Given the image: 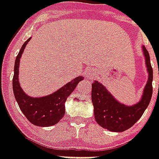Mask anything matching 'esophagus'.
<instances>
[{
    "label": "esophagus",
    "mask_w": 159,
    "mask_h": 159,
    "mask_svg": "<svg viewBox=\"0 0 159 159\" xmlns=\"http://www.w3.org/2000/svg\"><path fill=\"white\" fill-rule=\"evenodd\" d=\"M86 77H87V78H89V79H93V77H95V75H94L93 72H91V71H88L87 73H86Z\"/></svg>",
    "instance_id": "1"
}]
</instances>
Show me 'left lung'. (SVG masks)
<instances>
[{"mask_svg": "<svg viewBox=\"0 0 159 159\" xmlns=\"http://www.w3.org/2000/svg\"><path fill=\"white\" fill-rule=\"evenodd\" d=\"M149 78L140 102L132 106H126L115 100L105 87L97 81L92 83L91 100L94 106L95 121L102 127L111 131L122 132L133 126L149 106L153 94V68L149 54L143 46Z\"/></svg>", "mask_w": 159, "mask_h": 159, "instance_id": "obj_1", "label": "left lung"}]
</instances>
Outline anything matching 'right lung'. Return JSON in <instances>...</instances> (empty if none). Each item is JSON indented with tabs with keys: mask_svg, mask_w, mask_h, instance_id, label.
<instances>
[{
	"mask_svg": "<svg viewBox=\"0 0 159 159\" xmlns=\"http://www.w3.org/2000/svg\"><path fill=\"white\" fill-rule=\"evenodd\" d=\"M30 40L31 37L24 42L15 59L13 91L19 108L31 123L38 126H50L56 124L64 117L65 113L64 104L67 98L74 91L78 82L83 80V77L81 76L76 77L57 91L47 96L33 98L26 95L19 86V67L20 58L26 45Z\"/></svg>",
	"mask_w": 159,
	"mask_h": 159,
	"instance_id": "obj_1",
	"label": "right lung"
}]
</instances>
